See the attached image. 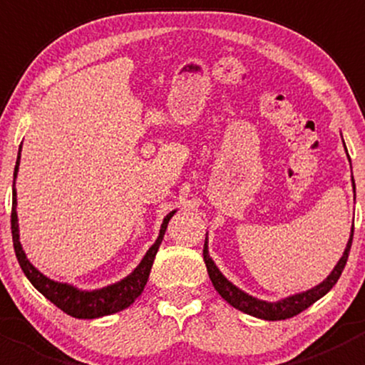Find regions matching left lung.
I'll return each mask as SVG.
<instances>
[{
    "instance_id": "obj_1",
    "label": "left lung",
    "mask_w": 365,
    "mask_h": 365,
    "mask_svg": "<svg viewBox=\"0 0 365 365\" xmlns=\"http://www.w3.org/2000/svg\"><path fill=\"white\" fill-rule=\"evenodd\" d=\"M342 145H344V141H342ZM344 150H346V145H344ZM346 153H348V150H346ZM351 185H353V190H355V180H353V175H351ZM351 240H353V226H351V233H349V240H348V244H346L344 252H342L341 259L337 261V264L334 267V270L327 275V279H323V282L316 284L314 288L305 289V292H300V293H295V295L284 297L277 302L261 300V298L249 295V293H245L244 289H240L238 286H235L233 282L227 281V279L224 277L222 272L219 270V267L215 264V261L210 257L208 233H206V238H205L203 259H205L206 270H208L210 281H212L213 288L217 289V293H219V295L222 297L227 304L233 305V307L238 309V311L245 312V314L254 316V318L267 319V322H277V319L293 318V316L300 314L302 311H305L307 307H311L316 300H319L322 297H325L327 293L334 288V284L339 281L342 270H344L346 261H348L349 249H351Z\"/></svg>"
}]
</instances>
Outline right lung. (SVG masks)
Segmentation results:
<instances>
[{
  "instance_id": "add662e5",
  "label": "right lung",
  "mask_w": 365,
  "mask_h": 365,
  "mask_svg": "<svg viewBox=\"0 0 365 365\" xmlns=\"http://www.w3.org/2000/svg\"><path fill=\"white\" fill-rule=\"evenodd\" d=\"M21 148L17 153V162L16 169H14V189H12V240H14V249H16L17 261H19L21 268H23L24 275L28 277V281L42 293L47 300L53 302L56 307H60L61 311L67 312V314L73 316V318L79 319H95L102 318V316L114 314V312H120L123 309L130 307L134 304V300L143 293L146 282H148L150 270H152L153 259H155V254L159 251L160 242L164 238L165 230H168V224L171 220V217L175 215L176 210L169 212L164 217L160 224L159 237H157L155 244L146 251L143 259L139 261L138 267L123 277L121 281L113 282V284L104 286V288L97 289H79L73 284L68 282H58L54 279H49L47 275H43L31 261L26 256L23 245L19 240V219H17V190H16V178L17 173H19V164H21Z\"/></svg>"
}]
</instances>
